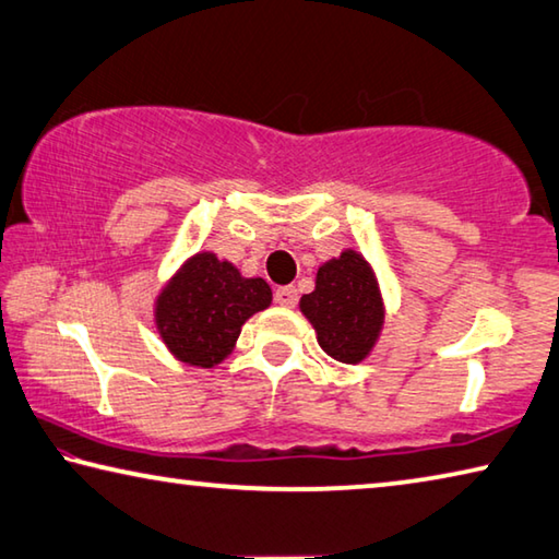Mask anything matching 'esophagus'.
Returning a JSON list of instances; mask_svg holds the SVG:
<instances>
[{
	"instance_id": "obj_1",
	"label": "esophagus",
	"mask_w": 559,
	"mask_h": 559,
	"mask_svg": "<svg viewBox=\"0 0 559 559\" xmlns=\"http://www.w3.org/2000/svg\"><path fill=\"white\" fill-rule=\"evenodd\" d=\"M296 300H298V290L293 288V286H278L276 288V302H278V306L290 308V306H296Z\"/></svg>"
}]
</instances>
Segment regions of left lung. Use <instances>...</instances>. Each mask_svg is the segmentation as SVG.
<instances>
[{
  "mask_svg": "<svg viewBox=\"0 0 559 559\" xmlns=\"http://www.w3.org/2000/svg\"><path fill=\"white\" fill-rule=\"evenodd\" d=\"M298 308L313 325L323 353L343 365L370 357L386 316L372 263L355 249L320 263L316 288L300 298Z\"/></svg>",
  "mask_w": 559,
  "mask_h": 559,
  "instance_id": "left-lung-1",
  "label": "left lung"
}]
</instances>
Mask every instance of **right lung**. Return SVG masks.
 Masks as SVG:
<instances>
[{"instance_id":"right-lung-1","label":"right lung","mask_w":559,"mask_h":559,"mask_svg":"<svg viewBox=\"0 0 559 559\" xmlns=\"http://www.w3.org/2000/svg\"><path fill=\"white\" fill-rule=\"evenodd\" d=\"M271 300L263 278H246L214 251H197L155 296V328L179 362L212 370L234 353L246 320Z\"/></svg>"}]
</instances>
